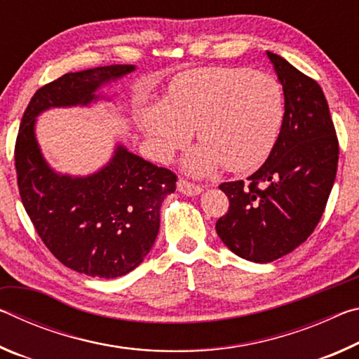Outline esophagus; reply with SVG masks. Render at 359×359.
Instances as JSON below:
<instances>
[{"label":"esophagus","instance_id":"obj_1","mask_svg":"<svg viewBox=\"0 0 359 359\" xmlns=\"http://www.w3.org/2000/svg\"><path fill=\"white\" fill-rule=\"evenodd\" d=\"M177 190L180 193L187 194V196H196V194H199V193L203 191V187L193 184V182L187 180V179H180L177 182Z\"/></svg>","mask_w":359,"mask_h":359}]
</instances>
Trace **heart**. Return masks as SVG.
I'll return each instance as SVG.
<instances>
[{"mask_svg":"<svg viewBox=\"0 0 359 359\" xmlns=\"http://www.w3.org/2000/svg\"><path fill=\"white\" fill-rule=\"evenodd\" d=\"M285 98L272 74L248 68H198L169 83L161 104L141 112V128L151 147L168 158L194 128L199 142L184 165L193 174L217 166L250 171L269 155L280 131Z\"/></svg>","mask_w":359,"mask_h":359,"instance_id":"b5f03b06","label":"heart"}]
</instances>
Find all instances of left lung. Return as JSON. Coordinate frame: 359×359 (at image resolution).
Wrapping results in <instances>:
<instances>
[{
	"label": "left lung",
	"mask_w": 359,
	"mask_h": 359,
	"mask_svg": "<svg viewBox=\"0 0 359 359\" xmlns=\"http://www.w3.org/2000/svg\"><path fill=\"white\" fill-rule=\"evenodd\" d=\"M283 87L285 115L269 156L248 182H223L229 199L215 229L253 263H271L306 242L323 215L336 179L339 141L320 85L267 52Z\"/></svg>",
	"instance_id": "obj_1"
}]
</instances>
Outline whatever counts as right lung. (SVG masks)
Wrapping results in <instances>:
<instances>
[{
	"label": "right lung",
	"instance_id": "obj_1",
	"mask_svg": "<svg viewBox=\"0 0 359 359\" xmlns=\"http://www.w3.org/2000/svg\"><path fill=\"white\" fill-rule=\"evenodd\" d=\"M133 69V65L102 66L46 83L23 112L17 135L14 158L23 208L53 257L85 276L115 278L142 263L160 229L161 203L175 191L177 175L121 145L100 172L60 175L41 155L34 118L48 107L88 104L102 83Z\"/></svg>",
	"mask_w": 359,
	"mask_h": 359
}]
</instances>
